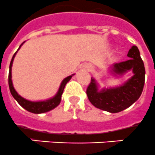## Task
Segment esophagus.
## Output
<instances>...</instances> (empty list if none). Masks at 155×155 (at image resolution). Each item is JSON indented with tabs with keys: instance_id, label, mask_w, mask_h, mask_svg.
Returning <instances> with one entry per match:
<instances>
[{
	"instance_id": "1",
	"label": "esophagus",
	"mask_w": 155,
	"mask_h": 155,
	"mask_svg": "<svg viewBox=\"0 0 155 155\" xmlns=\"http://www.w3.org/2000/svg\"><path fill=\"white\" fill-rule=\"evenodd\" d=\"M91 68H89V69H88V70H91Z\"/></svg>"
}]
</instances>
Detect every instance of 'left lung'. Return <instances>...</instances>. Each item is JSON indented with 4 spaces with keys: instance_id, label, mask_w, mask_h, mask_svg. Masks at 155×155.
Returning <instances> with one entry per match:
<instances>
[{
    "instance_id": "obj_1",
    "label": "left lung",
    "mask_w": 155,
    "mask_h": 155,
    "mask_svg": "<svg viewBox=\"0 0 155 155\" xmlns=\"http://www.w3.org/2000/svg\"><path fill=\"white\" fill-rule=\"evenodd\" d=\"M127 56L130 57L129 60L114 63L111 66L116 75H123L129 70L134 72V75L123 86L104 89L99 92L95 80L91 79L87 95L89 101L95 107L110 113L120 112L131 106L140 97L145 84L146 71L137 46H132Z\"/></svg>"
}]
</instances>
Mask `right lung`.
<instances>
[{
    "label": "right lung",
    "instance_id": "obj_1",
    "mask_svg": "<svg viewBox=\"0 0 155 155\" xmlns=\"http://www.w3.org/2000/svg\"><path fill=\"white\" fill-rule=\"evenodd\" d=\"M23 44H21V45ZM21 46L19 47V48H21ZM18 48V49H19ZM16 51L14 53L13 56L12 58V60L10 62L9 65V72H8V86H9V90L10 92L12 94V95L13 96L15 99H16L17 103H18L20 105H21L22 107H24L25 110H27L29 112L34 113V114H41V113H45L49 111V110H52L55 107L60 104V100H61V95L63 94V91H64V89L65 87V85L67 84V83L71 80V78L72 77V75H70V76H68L67 78H65L64 80H63L62 83H61V85L60 87V89L58 91L57 94H56L53 98L48 99V100H46V101H41V102H32L28 101L27 99H24L17 94V92L16 91V90L14 89L13 86H12V74H11V70H12V61H13V59L15 57V55H16Z\"/></svg>",
    "mask_w": 155,
    "mask_h": 155
}]
</instances>
